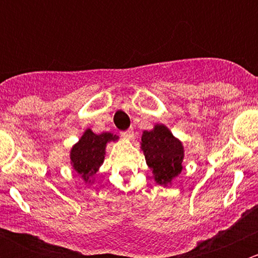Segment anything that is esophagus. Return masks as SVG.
<instances>
[{
  "mask_svg": "<svg viewBox=\"0 0 258 258\" xmlns=\"http://www.w3.org/2000/svg\"><path fill=\"white\" fill-rule=\"evenodd\" d=\"M132 135H134V130H127V131L122 132L121 136L123 137V139H131Z\"/></svg>",
  "mask_w": 258,
  "mask_h": 258,
  "instance_id": "esophagus-1",
  "label": "esophagus"
}]
</instances>
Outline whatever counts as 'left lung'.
<instances>
[{
    "label": "left lung",
    "mask_w": 258,
    "mask_h": 258,
    "mask_svg": "<svg viewBox=\"0 0 258 258\" xmlns=\"http://www.w3.org/2000/svg\"><path fill=\"white\" fill-rule=\"evenodd\" d=\"M141 148L146 162L158 184L167 186L182 171L183 146L163 124H156L142 135Z\"/></svg>",
    "instance_id": "obj_1"
}]
</instances>
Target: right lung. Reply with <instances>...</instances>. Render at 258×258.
Masks as SVG:
<instances>
[{"instance_id":"add662e5","label":"right lung","mask_w":258,"mask_h":258,"mask_svg":"<svg viewBox=\"0 0 258 258\" xmlns=\"http://www.w3.org/2000/svg\"><path fill=\"white\" fill-rule=\"evenodd\" d=\"M118 137L110 132L96 135L90 128L86 130L80 141L71 150V165L79 175L82 176L86 183L92 182V177L97 172L105 160V148L110 141H116Z\"/></svg>"}]
</instances>
